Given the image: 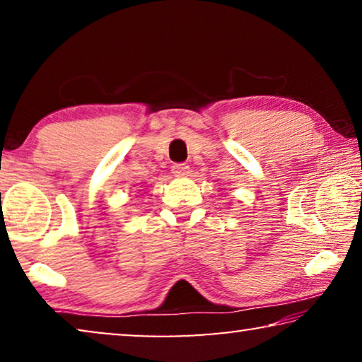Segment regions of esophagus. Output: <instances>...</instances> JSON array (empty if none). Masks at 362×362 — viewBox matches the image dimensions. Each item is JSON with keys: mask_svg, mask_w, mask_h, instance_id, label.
<instances>
[{"mask_svg": "<svg viewBox=\"0 0 362 362\" xmlns=\"http://www.w3.org/2000/svg\"><path fill=\"white\" fill-rule=\"evenodd\" d=\"M171 171L175 176H185L189 173V166L185 165V163H176V165H173Z\"/></svg>", "mask_w": 362, "mask_h": 362, "instance_id": "esophagus-1", "label": "esophagus"}]
</instances>
